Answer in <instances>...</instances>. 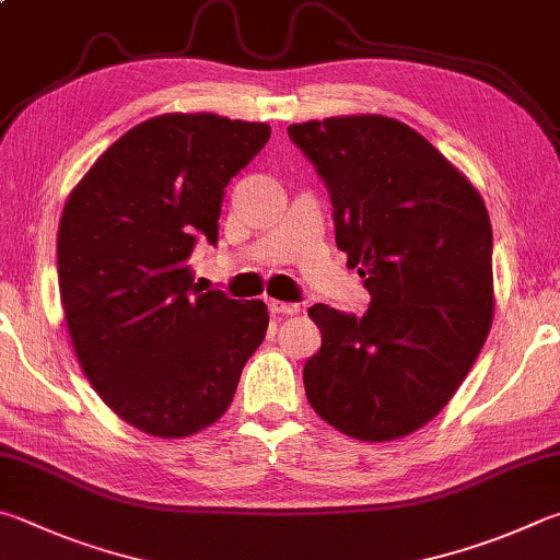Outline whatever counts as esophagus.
Returning a JSON list of instances; mask_svg holds the SVG:
<instances>
[{
	"label": "esophagus",
	"mask_w": 560,
	"mask_h": 560,
	"mask_svg": "<svg viewBox=\"0 0 560 560\" xmlns=\"http://www.w3.org/2000/svg\"><path fill=\"white\" fill-rule=\"evenodd\" d=\"M269 311H271V313H281V315H299V313H301V303H291V301H269Z\"/></svg>",
	"instance_id": "obj_1"
}]
</instances>
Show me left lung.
Listing matches in <instances>:
<instances>
[{
	"mask_svg": "<svg viewBox=\"0 0 560 560\" xmlns=\"http://www.w3.org/2000/svg\"><path fill=\"white\" fill-rule=\"evenodd\" d=\"M330 192L335 245L364 315L315 303L303 368L315 413L358 441L409 435L470 372L492 325V225L480 192L419 131L382 115L291 125Z\"/></svg>",
	"mask_w": 560,
	"mask_h": 560,
	"instance_id": "1",
	"label": "left lung"
}]
</instances>
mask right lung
Wrapping results in <instances>:
<instances>
[{
  "instance_id": "add662e5",
  "label": "right lung",
  "mask_w": 560,
  "mask_h": 560,
  "mask_svg": "<svg viewBox=\"0 0 560 560\" xmlns=\"http://www.w3.org/2000/svg\"><path fill=\"white\" fill-rule=\"evenodd\" d=\"M271 127L161 115L119 137L66 200L58 287L78 362L112 411L183 439L228 411L267 335L261 301L192 287L198 237L218 245L220 206Z\"/></svg>"
}]
</instances>
